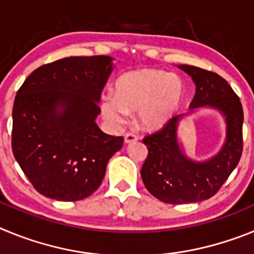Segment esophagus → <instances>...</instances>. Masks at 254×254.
<instances>
[{
    "mask_svg": "<svg viewBox=\"0 0 254 254\" xmlns=\"http://www.w3.org/2000/svg\"><path fill=\"white\" fill-rule=\"evenodd\" d=\"M138 140V137L136 136V134L133 133H127L125 136V142L126 143H132V142H136V141Z\"/></svg>",
    "mask_w": 254,
    "mask_h": 254,
    "instance_id": "esophagus-1",
    "label": "esophagus"
}]
</instances>
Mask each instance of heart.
Segmentation results:
<instances>
[{
  "label": "heart",
  "mask_w": 254,
  "mask_h": 254,
  "mask_svg": "<svg viewBox=\"0 0 254 254\" xmlns=\"http://www.w3.org/2000/svg\"><path fill=\"white\" fill-rule=\"evenodd\" d=\"M185 84L177 75L158 68H140L121 76L114 95L100 98L102 114L114 127H121L127 116L137 112V123L145 131H160L181 112Z\"/></svg>",
  "instance_id": "b5f03b06"
}]
</instances>
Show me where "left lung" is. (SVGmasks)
<instances>
[{
	"label": "left lung",
	"mask_w": 254,
	"mask_h": 254,
	"mask_svg": "<svg viewBox=\"0 0 254 254\" xmlns=\"http://www.w3.org/2000/svg\"><path fill=\"white\" fill-rule=\"evenodd\" d=\"M178 68L192 77L196 86L190 111L143 138L149 154L141 169L150 193L172 205L199 202L214 196L235 169L243 150V108L232 86L217 73L199 67L178 64ZM201 109H212L223 117L226 137L216 154L196 161L187 155L179 133L180 123Z\"/></svg>",
	"instance_id": "1"
}]
</instances>
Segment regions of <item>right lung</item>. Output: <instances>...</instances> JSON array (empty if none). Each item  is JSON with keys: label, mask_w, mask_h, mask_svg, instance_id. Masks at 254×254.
<instances>
[{"label": "right lung", "mask_w": 254, "mask_h": 254, "mask_svg": "<svg viewBox=\"0 0 254 254\" xmlns=\"http://www.w3.org/2000/svg\"><path fill=\"white\" fill-rule=\"evenodd\" d=\"M109 56L67 57L28 76L12 109V152L31 185L57 201L94 193L123 137L96 125L103 87L114 69Z\"/></svg>", "instance_id": "right-lung-1"}]
</instances>
